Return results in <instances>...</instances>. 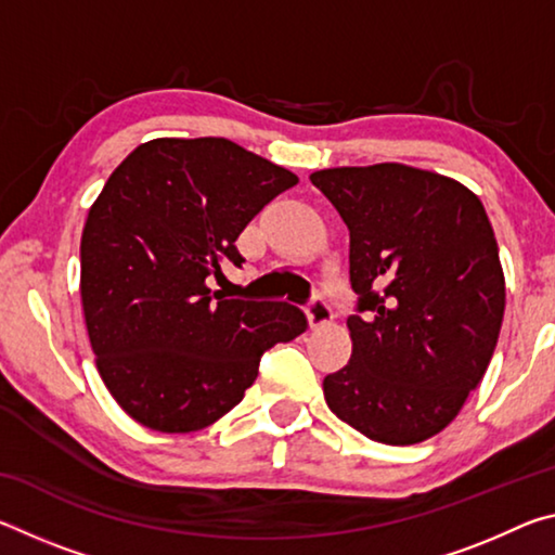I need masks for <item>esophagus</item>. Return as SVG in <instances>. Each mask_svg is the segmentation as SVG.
Wrapping results in <instances>:
<instances>
[{"label": "esophagus", "instance_id": "esophagus-1", "mask_svg": "<svg viewBox=\"0 0 555 555\" xmlns=\"http://www.w3.org/2000/svg\"><path fill=\"white\" fill-rule=\"evenodd\" d=\"M308 321H311L313 327H321L333 321V306L323 294H315L308 300Z\"/></svg>", "mask_w": 555, "mask_h": 555}]
</instances>
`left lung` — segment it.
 <instances>
[{"label":"left lung","instance_id":"left-lung-1","mask_svg":"<svg viewBox=\"0 0 555 555\" xmlns=\"http://www.w3.org/2000/svg\"><path fill=\"white\" fill-rule=\"evenodd\" d=\"M311 183L350 230V362L323 379L337 418L387 446L443 430L485 377L504 274L480 198L403 164L325 168Z\"/></svg>","mask_w":555,"mask_h":555}]
</instances>
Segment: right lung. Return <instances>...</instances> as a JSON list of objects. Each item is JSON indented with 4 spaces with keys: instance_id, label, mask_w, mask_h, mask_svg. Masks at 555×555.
<instances>
[{
    "instance_id": "add662e5",
    "label": "right lung",
    "mask_w": 555,
    "mask_h": 555,
    "mask_svg": "<svg viewBox=\"0 0 555 555\" xmlns=\"http://www.w3.org/2000/svg\"><path fill=\"white\" fill-rule=\"evenodd\" d=\"M298 183L222 137L154 139L107 178L80 240V296L100 377L139 424L191 434L255 384L259 360L308 327L286 300L208 288L244 264L240 232Z\"/></svg>"
}]
</instances>
